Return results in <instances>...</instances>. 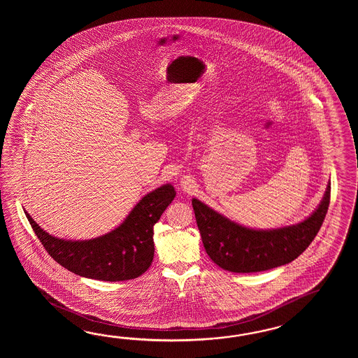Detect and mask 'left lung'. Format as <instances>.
<instances>
[{
	"mask_svg": "<svg viewBox=\"0 0 358 358\" xmlns=\"http://www.w3.org/2000/svg\"><path fill=\"white\" fill-rule=\"evenodd\" d=\"M329 202L330 182L319 206L308 217L276 229L247 228L197 198L192 199V206L210 259L224 270L242 274L265 271L297 259L319 233Z\"/></svg>",
	"mask_w": 358,
	"mask_h": 358,
	"instance_id": "left-lung-1",
	"label": "left lung"
}]
</instances>
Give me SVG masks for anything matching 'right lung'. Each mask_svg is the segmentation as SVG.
Instances as JSON below:
<instances>
[{"label":"right lung","mask_w":358,"mask_h":358,"mask_svg":"<svg viewBox=\"0 0 358 358\" xmlns=\"http://www.w3.org/2000/svg\"><path fill=\"white\" fill-rule=\"evenodd\" d=\"M171 184L147 193L122 224L103 236L88 241H70L48 234L25 211L48 255L74 274L103 280L136 279L151 266L155 253L153 225L176 197Z\"/></svg>","instance_id":"add662e5"}]
</instances>
